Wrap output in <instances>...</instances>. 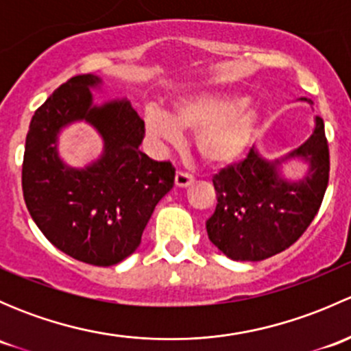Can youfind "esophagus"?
Segmentation results:
<instances>
[{
    "mask_svg": "<svg viewBox=\"0 0 351 351\" xmlns=\"http://www.w3.org/2000/svg\"><path fill=\"white\" fill-rule=\"evenodd\" d=\"M193 183V176L186 171H176L175 176V185L180 186V189H185V186L192 185Z\"/></svg>",
    "mask_w": 351,
    "mask_h": 351,
    "instance_id": "34e87169",
    "label": "esophagus"
}]
</instances>
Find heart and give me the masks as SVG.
<instances>
[{
    "label": "heart",
    "instance_id": "b5f03b06",
    "mask_svg": "<svg viewBox=\"0 0 351 351\" xmlns=\"http://www.w3.org/2000/svg\"><path fill=\"white\" fill-rule=\"evenodd\" d=\"M244 98L200 93L176 104L171 119L158 110L146 113V127L166 143H180V130L195 134L197 153L207 165L221 168L238 161L253 143L260 113Z\"/></svg>",
    "mask_w": 351,
    "mask_h": 351
}]
</instances>
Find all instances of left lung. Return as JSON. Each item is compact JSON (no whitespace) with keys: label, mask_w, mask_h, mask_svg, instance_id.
I'll return each mask as SVG.
<instances>
[{"label":"left lung","mask_w":351,"mask_h":351,"mask_svg":"<svg viewBox=\"0 0 351 351\" xmlns=\"http://www.w3.org/2000/svg\"><path fill=\"white\" fill-rule=\"evenodd\" d=\"M304 101H313L300 98ZM290 157L310 165L297 182L281 178L278 166ZM329 180L324 122L316 117L313 136L282 159L268 161L254 147L243 161L214 175L217 205L205 222L208 239L236 261H261L282 253L306 232L323 202Z\"/></svg>","instance_id":"1"}]
</instances>
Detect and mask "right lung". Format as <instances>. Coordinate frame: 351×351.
I'll return each mask as SVG.
<instances>
[{
  "label": "right lung",
  "mask_w": 351,
  "mask_h": 351,
  "mask_svg": "<svg viewBox=\"0 0 351 351\" xmlns=\"http://www.w3.org/2000/svg\"><path fill=\"white\" fill-rule=\"evenodd\" d=\"M101 80L80 74L35 110L25 141L22 189L28 212L45 238L74 260L112 267L141 244L154 207L175 185V166L141 153L144 120L129 101L91 105ZM86 119L104 137V154L83 170L57 154V134Z\"/></svg>",
  "instance_id": "obj_1"
}]
</instances>
